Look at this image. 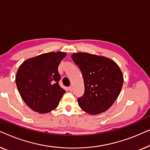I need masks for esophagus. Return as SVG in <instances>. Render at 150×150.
I'll return each mask as SVG.
<instances>
[{
  "label": "esophagus",
  "instance_id": "34e87169",
  "mask_svg": "<svg viewBox=\"0 0 150 150\" xmlns=\"http://www.w3.org/2000/svg\"><path fill=\"white\" fill-rule=\"evenodd\" d=\"M69 90H70L71 92H72V91H73V86H69Z\"/></svg>",
  "mask_w": 150,
  "mask_h": 150
}]
</instances>
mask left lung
<instances>
[{
  "instance_id": "8db88e82",
  "label": "left lung",
  "mask_w": 150,
  "mask_h": 150,
  "mask_svg": "<svg viewBox=\"0 0 150 150\" xmlns=\"http://www.w3.org/2000/svg\"><path fill=\"white\" fill-rule=\"evenodd\" d=\"M73 60L81 71L85 92L77 98L85 112L96 115L105 112L113 104L121 92L123 75L114 61L88 53H75Z\"/></svg>"
}]
</instances>
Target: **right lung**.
<instances>
[{"mask_svg": "<svg viewBox=\"0 0 150 150\" xmlns=\"http://www.w3.org/2000/svg\"><path fill=\"white\" fill-rule=\"evenodd\" d=\"M64 52H50L29 58L19 67L16 85L25 103L40 113H49L58 107L66 91L59 85L58 67Z\"/></svg>", "mask_w": 150, "mask_h": 150, "instance_id": "1", "label": "right lung"}]
</instances>
